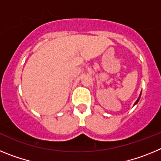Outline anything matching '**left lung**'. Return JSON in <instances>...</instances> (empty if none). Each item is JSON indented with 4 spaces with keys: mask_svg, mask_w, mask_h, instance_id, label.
<instances>
[{
    "mask_svg": "<svg viewBox=\"0 0 161 161\" xmlns=\"http://www.w3.org/2000/svg\"><path fill=\"white\" fill-rule=\"evenodd\" d=\"M140 96H141V94L139 95V98H138V100H137V101H136V103H135V105H136V104H137V103H138V102H139V98H140Z\"/></svg>",
    "mask_w": 161,
    "mask_h": 161,
    "instance_id": "left-lung-1",
    "label": "left lung"
}]
</instances>
